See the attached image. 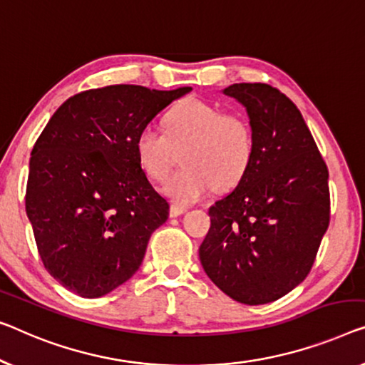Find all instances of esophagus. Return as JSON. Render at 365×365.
I'll list each match as a JSON object with an SVG mask.
<instances>
[{"instance_id":"1","label":"esophagus","mask_w":365,"mask_h":365,"mask_svg":"<svg viewBox=\"0 0 365 365\" xmlns=\"http://www.w3.org/2000/svg\"><path fill=\"white\" fill-rule=\"evenodd\" d=\"M168 213H170V217H177V216H182V215L187 213V208H185V206H180V205H172Z\"/></svg>"}]
</instances>
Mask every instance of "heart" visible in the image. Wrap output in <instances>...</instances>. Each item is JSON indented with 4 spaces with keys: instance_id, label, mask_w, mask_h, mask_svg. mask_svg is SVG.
Segmentation results:
<instances>
[{
    "instance_id": "b5f03b06",
    "label": "heart",
    "mask_w": 365,
    "mask_h": 365,
    "mask_svg": "<svg viewBox=\"0 0 365 365\" xmlns=\"http://www.w3.org/2000/svg\"><path fill=\"white\" fill-rule=\"evenodd\" d=\"M165 134L144 128L135 138V154L144 172L164 182L182 154L185 168L165 183L164 193L180 205L197 203L242 180L254 157L251 124L239 113H221L200 100H185L164 118Z\"/></svg>"
}]
</instances>
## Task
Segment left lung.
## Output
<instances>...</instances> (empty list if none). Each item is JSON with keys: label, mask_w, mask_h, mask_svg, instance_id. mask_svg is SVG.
Wrapping results in <instances>:
<instances>
[{"label": "left lung", "mask_w": 365, "mask_h": 365, "mask_svg": "<svg viewBox=\"0 0 365 365\" xmlns=\"http://www.w3.org/2000/svg\"><path fill=\"white\" fill-rule=\"evenodd\" d=\"M246 108L254 157L211 206L200 246L211 282L244 304L275 302L307 279L329 226L328 167L302 113L267 83L222 90Z\"/></svg>", "instance_id": "left-lung-1"}]
</instances>
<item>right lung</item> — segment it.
<instances>
[{"label": "right lung", "instance_id": "obj_1", "mask_svg": "<svg viewBox=\"0 0 365 365\" xmlns=\"http://www.w3.org/2000/svg\"><path fill=\"white\" fill-rule=\"evenodd\" d=\"M190 86L111 85L68 98L36 140L26 213L53 279L83 298L129 280L168 217L135 154V138Z\"/></svg>", "mask_w": 365, "mask_h": 365}]
</instances>
